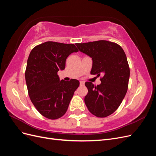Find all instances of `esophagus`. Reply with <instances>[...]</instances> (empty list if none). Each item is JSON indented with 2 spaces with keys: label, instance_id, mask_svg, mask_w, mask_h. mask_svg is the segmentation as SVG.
<instances>
[{
  "label": "esophagus",
  "instance_id": "obj_1",
  "mask_svg": "<svg viewBox=\"0 0 156 156\" xmlns=\"http://www.w3.org/2000/svg\"><path fill=\"white\" fill-rule=\"evenodd\" d=\"M84 84V83L83 81H80V86H83Z\"/></svg>",
  "mask_w": 156,
  "mask_h": 156
}]
</instances>
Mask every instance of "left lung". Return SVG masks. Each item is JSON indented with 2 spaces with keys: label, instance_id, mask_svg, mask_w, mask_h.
Segmentation results:
<instances>
[{
  "label": "left lung",
  "instance_id": "obj_1",
  "mask_svg": "<svg viewBox=\"0 0 156 156\" xmlns=\"http://www.w3.org/2000/svg\"><path fill=\"white\" fill-rule=\"evenodd\" d=\"M75 45L92 58L91 74L103 75L100 78L101 83L97 86L85 83L88 94L84 103L94 116H109L119 108L128 88L130 71L124 51L119 44L106 40Z\"/></svg>",
  "mask_w": 156,
  "mask_h": 156
}]
</instances>
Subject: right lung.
Masks as SVG:
<instances>
[{
	"label": "right lung",
	"mask_w": 156,
	"mask_h": 156,
	"mask_svg": "<svg viewBox=\"0 0 156 156\" xmlns=\"http://www.w3.org/2000/svg\"><path fill=\"white\" fill-rule=\"evenodd\" d=\"M77 51L74 44L46 41L30 53L25 70L28 92L37 111L47 119L62 117L79 86L78 80L60 81L57 74L64 69L68 56Z\"/></svg>",
	"instance_id": "right-lung-1"
}]
</instances>
